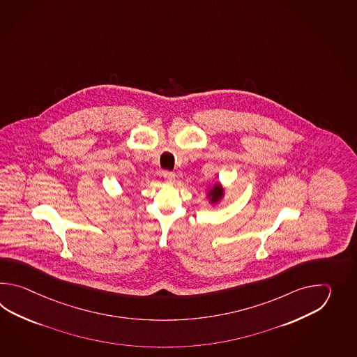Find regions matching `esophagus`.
<instances>
[{
  "label": "esophagus",
  "mask_w": 357,
  "mask_h": 357,
  "mask_svg": "<svg viewBox=\"0 0 357 357\" xmlns=\"http://www.w3.org/2000/svg\"><path fill=\"white\" fill-rule=\"evenodd\" d=\"M162 175H163L165 181L168 182V183H174V181H175V174L171 172V171H163Z\"/></svg>",
  "instance_id": "esophagus-1"
}]
</instances>
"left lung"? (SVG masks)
<instances>
[{
  "label": "left lung",
  "instance_id": "8db88e82",
  "mask_svg": "<svg viewBox=\"0 0 357 357\" xmlns=\"http://www.w3.org/2000/svg\"><path fill=\"white\" fill-rule=\"evenodd\" d=\"M211 194H212V202H217V200H220L222 195H223V191L220 189V185H215V186L213 188L212 191H211Z\"/></svg>",
  "mask_w": 357,
  "mask_h": 357
}]
</instances>
